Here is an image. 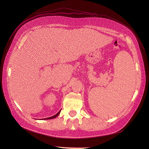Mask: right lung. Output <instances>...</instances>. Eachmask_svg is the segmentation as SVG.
<instances>
[{"label":"right lung","instance_id":"obj_1","mask_svg":"<svg viewBox=\"0 0 149 149\" xmlns=\"http://www.w3.org/2000/svg\"><path fill=\"white\" fill-rule=\"evenodd\" d=\"M61 110L57 113V114H56L55 115H54V116H52V117H48V118H43V119H42V120H49V119H52V118H56L59 114H60V113H61Z\"/></svg>","mask_w":149,"mask_h":149}]
</instances>
